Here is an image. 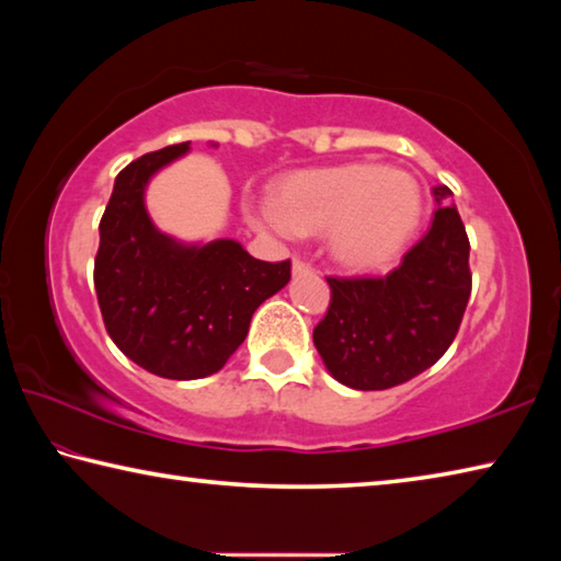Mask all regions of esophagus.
I'll return each mask as SVG.
<instances>
[{"mask_svg":"<svg viewBox=\"0 0 561 561\" xmlns=\"http://www.w3.org/2000/svg\"><path fill=\"white\" fill-rule=\"evenodd\" d=\"M291 272H294V274H309V272H311V264L304 262V260H294Z\"/></svg>","mask_w":561,"mask_h":561,"instance_id":"34e87169","label":"esophagus"}]
</instances>
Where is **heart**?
Masks as SVG:
<instances>
[{
  "instance_id": "obj_1",
  "label": "heart",
  "mask_w": 561,
  "mask_h": 561,
  "mask_svg": "<svg viewBox=\"0 0 561 561\" xmlns=\"http://www.w3.org/2000/svg\"><path fill=\"white\" fill-rule=\"evenodd\" d=\"M421 217V187L403 170L346 163L304 170L277 187L257 222L282 237L327 232L334 257L374 270L393 260Z\"/></svg>"
}]
</instances>
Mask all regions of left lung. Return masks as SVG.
Here are the masks:
<instances>
[{
  "label": "left lung",
  "instance_id": "left-lung-1",
  "mask_svg": "<svg viewBox=\"0 0 561 561\" xmlns=\"http://www.w3.org/2000/svg\"><path fill=\"white\" fill-rule=\"evenodd\" d=\"M450 187L435 185L431 230L383 277H327L331 301L314 327L329 374L356 391L411 381L450 348L468 307L470 240Z\"/></svg>",
  "mask_w": 561,
  "mask_h": 561
}]
</instances>
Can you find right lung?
<instances>
[{
	"label": "right lung",
	"mask_w": 561,
	"mask_h": 561,
	"mask_svg": "<svg viewBox=\"0 0 561 561\" xmlns=\"http://www.w3.org/2000/svg\"><path fill=\"white\" fill-rule=\"evenodd\" d=\"M190 144L140 156L121 170L93 262L103 324L140 368L173 381L220 371L252 314L291 277V262H262L234 240L185 247L156 230L144 205L150 175Z\"/></svg>",
	"instance_id": "obj_1"
}]
</instances>
